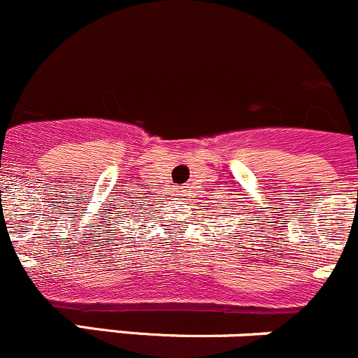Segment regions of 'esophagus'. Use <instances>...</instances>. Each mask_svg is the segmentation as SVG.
<instances>
[{"instance_id": "1", "label": "esophagus", "mask_w": 358, "mask_h": 358, "mask_svg": "<svg viewBox=\"0 0 358 358\" xmlns=\"http://www.w3.org/2000/svg\"><path fill=\"white\" fill-rule=\"evenodd\" d=\"M179 195H181V193H177V196H179Z\"/></svg>"}]
</instances>
